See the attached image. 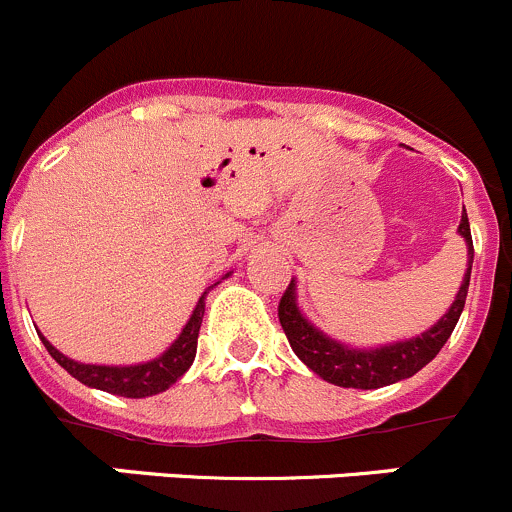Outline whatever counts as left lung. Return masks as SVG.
<instances>
[{
  "label": "left lung",
  "instance_id": "obj_1",
  "mask_svg": "<svg viewBox=\"0 0 512 512\" xmlns=\"http://www.w3.org/2000/svg\"><path fill=\"white\" fill-rule=\"evenodd\" d=\"M458 231L465 239V244H468V273L463 278V286H460L458 296H455L448 313L430 331L421 333L418 338H411V341L393 343V346L376 348V351H358V348L343 346V343L323 336L318 328H313L301 316V311L296 306V288H293L296 283H288L281 301H278V321H281L283 333H286L288 343L296 351V356L313 373H318L323 381L343 388H366V391L368 388L391 386V383L411 378L413 373L421 371L426 363L438 356L440 348L445 346V341L453 333L455 323H458L460 313H463L465 296H468L470 268H473V236H470V224L465 209Z\"/></svg>",
  "mask_w": 512,
  "mask_h": 512
}]
</instances>
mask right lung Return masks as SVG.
Segmentation results:
<instances>
[{"label": "right lung", "instance_id": "1", "mask_svg": "<svg viewBox=\"0 0 512 512\" xmlns=\"http://www.w3.org/2000/svg\"><path fill=\"white\" fill-rule=\"evenodd\" d=\"M206 293L209 291H204V296L199 298L189 323L184 326L181 336L171 343L169 351H164L159 358H154V361L139 363V366H89V363H77L72 361V358L64 356V353H59L42 333H39V338H42V343L47 346L49 356H52L64 371L72 373L79 383H84V386L99 388V391L114 393V396L124 398L156 396V393L166 391L171 383L179 381V378L189 371L191 363H194L201 318H204Z\"/></svg>", "mask_w": 512, "mask_h": 512}]
</instances>
